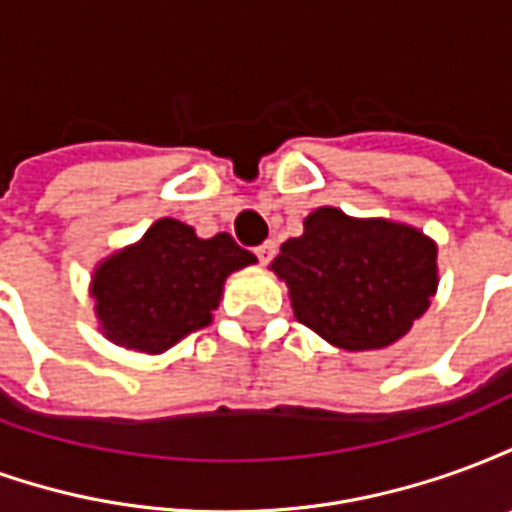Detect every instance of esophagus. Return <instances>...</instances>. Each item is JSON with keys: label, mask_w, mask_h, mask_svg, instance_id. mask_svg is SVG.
I'll return each mask as SVG.
<instances>
[{"label": "esophagus", "mask_w": 512, "mask_h": 512, "mask_svg": "<svg viewBox=\"0 0 512 512\" xmlns=\"http://www.w3.org/2000/svg\"><path fill=\"white\" fill-rule=\"evenodd\" d=\"M255 255H257V260H260V263H263V266H268V263H271V260H274V255H277V246L271 244V241H266V244H260L255 249Z\"/></svg>", "instance_id": "34e87169"}]
</instances>
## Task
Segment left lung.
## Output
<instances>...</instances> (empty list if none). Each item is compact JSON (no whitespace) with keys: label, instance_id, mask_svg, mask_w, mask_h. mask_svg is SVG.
I'll list each match as a JSON object with an SVG mask.
<instances>
[{"label":"left lung","instance_id":"8db88e82","mask_svg":"<svg viewBox=\"0 0 512 512\" xmlns=\"http://www.w3.org/2000/svg\"><path fill=\"white\" fill-rule=\"evenodd\" d=\"M293 315L343 351H376L411 329L439 285L436 244L389 222L318 208L274 257Z\"/></svg>","mask_w":512,"mask_h":512}]
</instances>
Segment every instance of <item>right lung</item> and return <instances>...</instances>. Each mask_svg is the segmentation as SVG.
<instances>
[{
	"instance_id": "right-lung-1",
	"label": "right lung",
	"mask_w": 512,
	"mask_h": 512,
	"mask_svg": "<svg viewBox=\"0 0 512 512\" xmlns=\"http://www.w3.org/2000/svg\"><path fill=\"white\" fill-rule=\"evenodd\" d=\"M257 263L233 235L200 238L178 219H158L136 244L98 263L90 282L106 340L161 354L211 323L224 279Z\"/></svg>"
}]
</instances>
